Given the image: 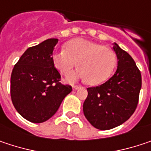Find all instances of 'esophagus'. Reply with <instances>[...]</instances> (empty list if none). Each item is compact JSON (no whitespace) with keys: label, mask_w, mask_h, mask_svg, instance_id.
I'll return each mask as SVG.
<instances>
[{"label":"esophagus","mask_w":151,"mask_h":151,"mask_svg":"<svg viewBox=\"0 0 151 151\" xmlns=\"http://www.w3.org/2000/svg\"><path fill=\"white\" fill-rule=\"evenodd\" d=\"M79 88H80V86H73V91H76V90L79 89Z\"/></svg>","instance_id":"esophagus-1"}]
</instances>
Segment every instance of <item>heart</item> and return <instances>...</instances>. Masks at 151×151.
Masks as SVG:
<instances>
[{
  "label": "heart",
  "mask_w": 151,
  "mask_h": 151,
  "mask_svg": "<svg viewBox=\"0 0 151 151\" xmlns=\"http://www.w3.org/2000/svg\"><path fill=\"white\" fill-rule=\"evenodd\" d=\"M52 61L63 75H67L78 63L79 69L65 78L67 82L83 79L89 85L97 86L111 75L116 58L111 48L88 40L74 39L65 45V49L53 52Z\"/></svg>",
  "instance_id": "obj_1"
}]
</instances>
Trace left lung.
<instances>
[{
	"instance_id": "obj_1",
	"label": "left lung",
	"mask_w": 151,
	"mask_h": 151,
	"mask_svg": "<svg viewBox=\"0 0 151 151\" xmlns=\"http://www.w3.org/2000/svg\"><path fill=\"white\" fill-rule=\"evenodd\" d=\"M117 58L115 74L99 86L87 88L84 115L99 130H111L127 121L138 103L142 77L130 54L113 43Z\"/></svg>"
}]
</instances>
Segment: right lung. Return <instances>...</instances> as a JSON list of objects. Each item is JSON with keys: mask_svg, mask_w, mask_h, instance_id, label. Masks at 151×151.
Masks as SVG:
<instances>
[{"mask_svg": "<svg viewBox=\"0 0 151 151\" xmlns=\"http://www.w3.org/2000/svg\"><path fill=\"white\" fill-rule=\"evenodd\" d=\"M58 39H48L27 48L12 71L11 99L18 113L32 123L53 116L72 86L62 85L52 52Z\"/></svg>", "mask_w": 151, "mask_h": 151, "instance_id": "add662e5", "label": "right lung"}]
</instances>
